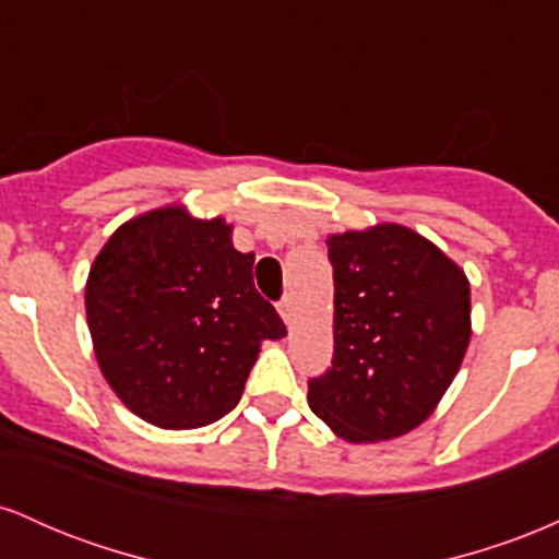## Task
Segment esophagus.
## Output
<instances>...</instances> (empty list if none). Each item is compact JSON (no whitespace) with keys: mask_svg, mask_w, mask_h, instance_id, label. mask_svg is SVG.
Instances as JSON below:
<instances>
[{"mask_svg":"<svg viewBox=\"0 0 559 559\" xmlns=\"http://www.w3.org/2000/svg\"><path fill=\"white\" fill-rule=\"evenodd\" d=\"M278 312L284 318V323H292L294 316H297V305H294V297H284L278 301Z\"/></svg>","mask_w":559,"mask_h":559,"instance_id":"34e87169","label":"esophagus"}]
</instances>
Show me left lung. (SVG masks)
I'll return each mask as SVG.
<instances>
[{
	"label": "left lung",
	"mask_w": 559,
	"mask_h": 559,
	"mask_svg": "<svg viewBox=\"0 0 559 559\" xmlns=\"http://www.w3.org/2000/svg\"><path fill=\"white\" fill-rule=\"evenodd\" d=\"M333 360L307 402L352 444L418 428L463 365L471 284L415 230L381 223L329 236Z\"/></svg>",
	"instance_id": "8db88e82"
}]
</instances>
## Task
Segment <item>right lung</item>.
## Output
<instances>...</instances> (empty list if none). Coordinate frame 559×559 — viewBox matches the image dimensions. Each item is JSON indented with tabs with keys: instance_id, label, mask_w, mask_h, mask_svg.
<instances>
[{
	"instance_id": "obj_1",
	"label": "right lung",
	"mask_w": 559,
	"mask_h": 559,
	"mask_svg": "<svg viewBox=\"0 0 559 559\" xmlns=\"http://www.w3.org/2000/svg\"><path fill=\"white\" fill-rule=\"evenodd\" d=\"M254 254L223 217L183 207L133 217L96 254L86 281L94 355L120 402L159 428H199L230 413L265 338L286 325L260 297Z\"/></svg>"
}]
</instances>
